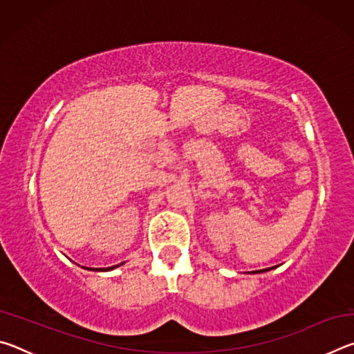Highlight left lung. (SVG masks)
I'll return each mask as SVG.
<instances>
[{"instance_id":"obj_1","label":"left lung","mask_w":354,"mask_h":354,"mask_svg":"<svg viewBox=\"0 0 354 354\" xmlns=\"http://www.w3.org/2000/svg\"><path fill=\"white\" fill-rule=\"evenodd\" d=\"M272 268H277V267H272ZM272 268H263V270H256V272H251V273H263V272L272 270Z\"/></svg>"}]
</instances>
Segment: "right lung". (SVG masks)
Masks as SVG:
<instances>
[{
    "mask_svg": "<svg viewBox=\"0 0 354 354\" xmlns=\"http://www.w3.org/2000/svg\"><path fill=\"white\" fill-rule=\"evenodd\" d=\"M124 262L118 263V266H112V267H104V268H87V270H92V272H109V270H113V268H117L120 266H123Z\"/></svg>",
    "mask_w": 354,
    "mask_h": 354,
    "instance_id": "right-lung-1",
    "label": "right lung"
}]
</instances>
